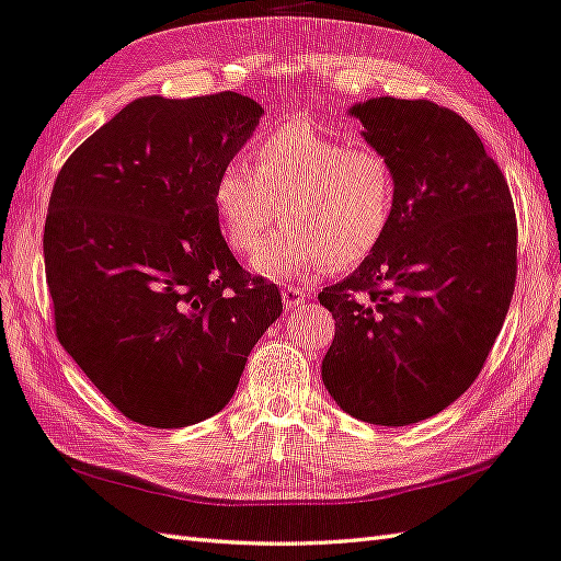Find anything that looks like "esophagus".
<instances>
[{
    "label": "esophagus",
    "instance_id": "1",
    "mask_svg": "<svg viewBox=\"0 0 561 561\" xmlns=\"http://www.w3.org/2000/svg\"><path fill=\"white\" fill-rule=\"evenodd\" d=\"M280 295H283L285 309H293V307L305 302V299L309 297V290L307 288H299V285H285Z\"/></svg>",
    "mask_w": 561,
    "mask_h": 561
}]
</instances>
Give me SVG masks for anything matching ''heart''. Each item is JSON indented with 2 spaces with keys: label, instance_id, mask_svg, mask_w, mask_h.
<instances>
[{
  "label": "heart",
  "instance_id": "1",
  "mask_svg": "<svg viewBox=\"0 0 561 561\" xmlns=\"http://www.w3.org/2000/svg\"><path fill=\"white\" fill-rule=\"evenodd\" d=\"M250 163L228 161L214 183V209L228 248L248 254L268 278H288L328 259L331 268L359 264L386 238L398 207V175L376 147L323 135L309 126L268 130L252 142Z\"/></svg>",
  "mask_w": 561,
  "mask_h": 561
}]
</instances>
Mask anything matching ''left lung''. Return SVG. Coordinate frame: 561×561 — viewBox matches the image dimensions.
<instances>
[{
  "mask_svg": "<svg viewBox=\"0 0 561 561\" xmlns=\"http://www.w3.org/2000/svg\"><path fill=\"white\" fill-rule=\"evenodd\" d=\"M398 175V207L359 268L319 293L335 337L325 390L354 419L409 426L463 394L507 317L516 280L510 185L476 130L428 100L354 104Z\"/></svg>",
  "mask_w": 561,
  "mask_h": 561,
  "instance_id": "8db88e82",
  "label": "left lung"
}]
</instances>
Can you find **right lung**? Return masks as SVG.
<instances>
[{
  "mask_svg": "<svg viewBox=\"0 0 561 561\" xmlns=\"http://www.w3.org/2000/svg\"><path fill=\"white\" fill-rule=\"evenodd\" d=\"M264 108L238 92L126 104L66 159L49 197L45 271L57 337L123 416L199 423L233 398L280 317L218 228L214 183Z\"/></svg>",
  "mask_w": 561,
  "mask_h": 561,
  "instance_id": "obj_1",
  "label": "right lung"
}]
</instances>
